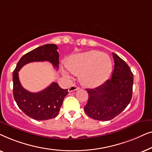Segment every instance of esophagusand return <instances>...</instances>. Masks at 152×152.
Masks as SVG:
<instances>
[{"label":"esophagus","mask_w":152,"mask_h":152,"mask_svg":"<svg viewBox=\"0 0 152 152\" xmlns=\"http://www.w3.org/2000/svg\"><path fill=\"white\" fill-rule=\"evenodd\" d=\"M78 89H80V88H79L78 86H77L76 85H72V86L68 88V92H72V91H77L78 90Z\"/></svg>","instance_id":"34e87169"}]
</instances>
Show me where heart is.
<instances>
[{
	"label": "heart",
	"instance_id": "obj_1",
	"mask_svg": "<svg viewBox=\"0 0 152 152\" xmlns=\"http://www.w3.org/2000/svg\"><path fill=\"white\" fill-rule=\"evenodd\" d=\"M65 66L72 74H80L81 82L88 86H95L105 82L111 70V62L109 56L94 50L70 56ZM63 72L68 76L67 72Z\"/></svg>",
	"mask_w": 152,
	"mask_h": 152
}]
</instances>
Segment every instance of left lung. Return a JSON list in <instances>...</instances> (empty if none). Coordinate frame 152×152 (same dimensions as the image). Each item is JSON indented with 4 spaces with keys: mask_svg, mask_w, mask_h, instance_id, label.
<instances>
[{
    "mask_svg": "<svg viewBox=\"0 0 152 152\" xmlns=\"http://www.w3.org/2000/svg\"><path fill=\"white\" fill-rule=\"evenodd\" d=\"M114 68L111 77L101 86L86 88V115L94 120L107 121L124 111L132 97L134 75L124 60L113 53Z\"/></svg>",
    "mask_w": 152,
    "mask_h": 152,
    "instance_id": "left-lung-1",
    "label": "left lung"
}]
</instances>
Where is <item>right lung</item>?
Masks as SVG:
<instances>
[{
    "label": "right lung",
    "instance_id": "right-lung-1",
    "mask_svg": "<svg viewBox=\"0 0 152 152\" xmlns=\"http://www.w3.org/2000/svg\"><path fill=\"white\" fill-rule=\"evenodd\" d=\"M55 44H45L26 53L20 58L13 72V95L18 107L23 113L37 120H50L59 114L68 89H63L53 82L44 90L31 93L20 84L18 71L23 66L34 61H49L59 68V53Z\"/></svg>",
    "mask_w": 152,
    "mask_h": 152
}]
</instances>
